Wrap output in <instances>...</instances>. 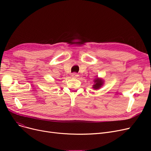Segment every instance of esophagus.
<instances>
[{
  "instance_id": "34e87169",
  "label": "esophagus",
  "mask_w": 151,
  "mask_h": 151,
  "mask_svg": "<svg viewBox=\"0 0 151 151\" xmlns=\"http://www.w3.org/2000/svg\"><path fill=\"white\" fill-rule=\"evenodd\" d=\"M71 77L73 78H78L79 77V75L76 73H72V75H71Z\"/></svg>"
}]
</instances>
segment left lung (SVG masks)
<instances>
[{
    "instance_id": "obj_1",
    "label": "left lung",
    "mask_w": 151,
    "mask_h": 151,
    "mask_svg": "<svg viewBox=\"0 0 151 151\" xmlns=\"http://www.w3.org/2000/svg\"><path fill=\"white\" fill-rule=\"evenodd\" d=\"M93 84L92 85V89L94 90H99L104 85L105 81L101 78H99L98 76H96V78L93 81Z\"/></svg>"
}]
</instances>
